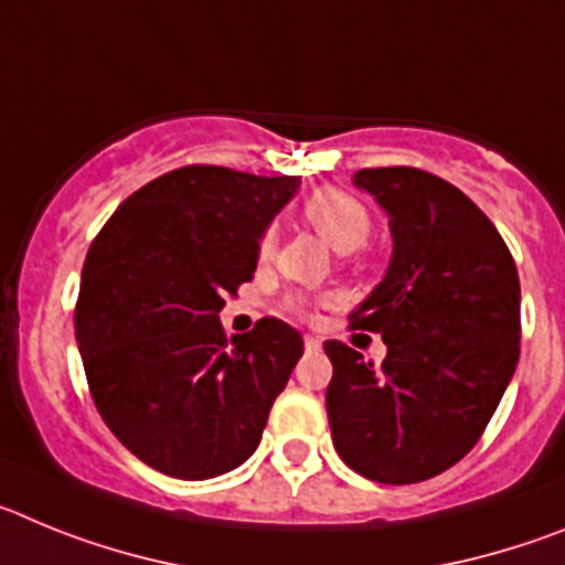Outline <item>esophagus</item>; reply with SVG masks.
Listing matches in <instances>:
<instances>
[{
  "label": "esophagus",
  "instance_id": "1",
  "mask_svg": "<svg viewBox=\"0 0 565 565\" xmlns=\"http://www.w3.org/2000/svg\"><path fill=\"white\" fill-rule=\"evenodd\" d=\"M322 348V339L313 337V333H306V351L308 353H317Z\"/></svg>",
  "mask_w": 565,
  "mask_h": 565
}]
</instances>
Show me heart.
<instances>
[{"label":"heart","mask_w":565,"mask_h":565,"mask_svg":"<svg viewBox=\"0 0 565 565\" xmlns=\"http://www.w3.org/2000/svg\"><path fill=\"white\" fill-rule=\"evenodd\" d=\"M302 217L317 228V234L326 239L328 246L342 254L362 248L373 228V217L367 206L359 198H353L351 192H342V189H322V192L311 194L302 203ZM274 246H277V228L268 226L257 239L259 259L271 257ZM306 299H294L291 302L297 313L306 311Z\"/></svg>","instance_id":"obj_1"}]
</instances>
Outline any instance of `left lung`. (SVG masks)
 <instances>
[{
    "label": "left lung",
    "instance_id": "left-lung-1",
    "mask_svg": "<svg viewBox=\"0 0 565 565\" xmlns=\"http://www.w3.org/2000/svg\"><path fill=\"white\" fill-rule=\"evenodd\" d=\"M391 217L393 259L351 328L382 333V367L339 339L326 404L333 447L379 483H418L461 461L487 430L521 356L512 252L461 189L416 167L359 169Z\"/></svg>",
    "mask_w": 565,
    "mask_h": 565
}]
</instances>
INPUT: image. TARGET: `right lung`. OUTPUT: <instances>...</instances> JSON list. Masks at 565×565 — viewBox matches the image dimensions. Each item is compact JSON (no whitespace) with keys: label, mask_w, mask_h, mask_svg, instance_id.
I'll list each match as a JSON object with an SVG mask.
<instances>
[{"label":"right lung","mask_w":565,"mask_h":565,"mask_svg":"<svg viewBox=\"0 0 565 565\" xmlns=\"http://www.w3.org/2000/svg\"><path fill=\"white\" fill-rule=\"evenodd\" d=\"M297 186V174L172 169L129 194L89 246L73 313L89 396L163 476L203 481L246 461L302 356L279 319L232 342L217 322Z\"/></svg>","instance_id":"obj_1"}]
</instances>
